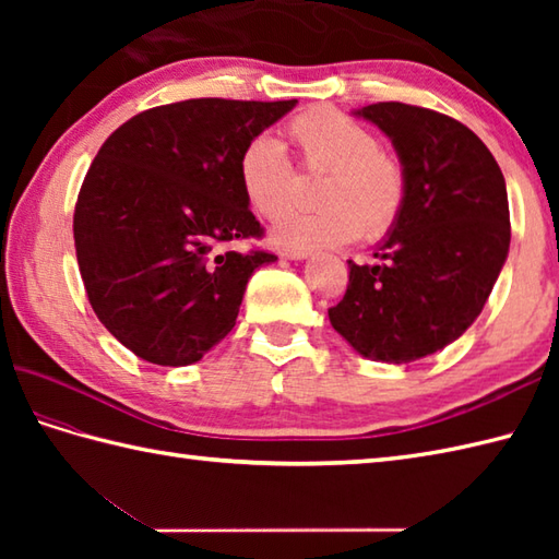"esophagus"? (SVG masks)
<instances>
[{
  "label": "esophagus",
  "mask_w": 559,
  "mask_h": 559,
  "mask_svg": "<svg viewBox=\"0 0 559 559\" xmlns=\"http://www.w3.org/2000/svg\"><path fill=\"white\" fill-rule=\"evenodd\" d=\"M281 254L286 257V259H290V261H302V259H310L312 257L310 249H283Z\"/></svg>",
  "instance_id": "obj_1"
}]
</instances>
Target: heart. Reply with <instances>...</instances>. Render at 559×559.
I'll return each mask as SVG.
<instances>
[{
  "mask_svg": "<svg viewBox=\"0 0 559 559\" xmlns=\"http://www.w3.org/2000/svg\"><path fill=\"white\" fill-rule=\"evenodd\" d=\"M305 168L324 173L314 211H290L271 230L273 245L310 249L382 237L401 216L408 197L406 170L379 148V139L338 110H312L288 127ZM247 204L264 218H278L293 199V165L278 139L257 136L237 160Z\"/></svg>",
  "mask_w": 559,
  "mask_h": 559,
  "instance_id": "1",
  "label": "heart"
}]
</instances>
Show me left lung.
<instances>
[{
	"mask_svg": "<svg viewBox=\"0 0 559 559\" xmlns=\"http://www.w3.org/2000/svg\"><path fill=\"white\" fill-rule=\"evenodd\" d=\"M394 144L408 197L372 266L348 261L329 322L367 360L403 365L442 350L488 302L509 254L500 165L466 124L406 103L353 112Z\"/></svg>",
	"mask_w": 559,
	"mask_h": 559,
	"instance_id": "8db88e82",
	"label": "left lung"
}]
</instances>
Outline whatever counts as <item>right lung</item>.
Wrapping results in <instances>:
<instances>
[{
	"label": "right lung",
	"mask_w": 559,
	"mask_h": 559,
	"mask_svg": "<svg viewBox=\"0 0 559 559\" xmlns=\"http://www.w3.org/2000/svg\"><path fill=\"white\" fill-rule=\"evenodd\" d=\"M298 100L197 98L127 120L81 185L74 245L103 326L163 367L204 358L230 334L252 273L269 252L225 245L261 237L237 160Z\"/></svg>",
	"instance_id": "obj_1"
}]
</instances>
